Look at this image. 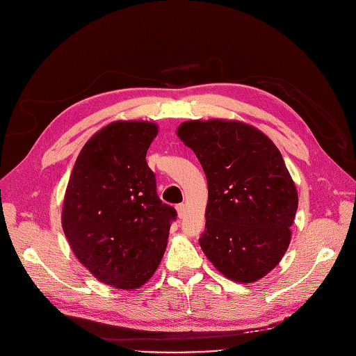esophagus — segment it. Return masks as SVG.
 Listing matches in <instances>:
<instances>
[{
    "label": "esophagus",
    "instance_id": "esophagus-1",
    "mask_svg": "<svg viewBox=\"0 0 356 356\" xmlns=\"http://www.w3.org/2000/svg\"><path fill=\"white\" fill-rule=\"evenodd\" d=\"M186 209H187V207L184 203H179V204H177V213H178V217L179 218H182L186 215Z\"/></svg>",
    "mask_w": 356,
    "mask_h": 356
}]
</instances>
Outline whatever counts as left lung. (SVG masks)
Here are the masks:
<instances>
[{
	"mask_svg": "<svg viewBox=\"0 0 356 356\" xmlns=\"http://www.w3.org/2000/svg\"><path fill=\"white\" fill-rule=\"evenodd\" d=\"M177 135L195 152L208 181L202 251L232 281H258L282 260L298 208L281 152L238 120H190Z\"/></svg>",
	"mask_w": 356,
	"mask_h": 356,
	"instance_id": "obj_1",
	"label": "left lung"
}]
</instances>
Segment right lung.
Returning a JSON list of instances; mask_svg holds the SVG:
<instances>
[{
    "mask_svg": "<svg viewBox=\"0 0 356 356\" xmlns=\"http://www.w3.org/2000/svg\"><path fill=\"white\" fill-rule=\"evenodd\" d=\"M156 123L113 122L75 160L62 207V229L74 255L98 281L132 291L154 275L177 211L156 191L147 149Z\"/></svg>",
    "mask_w": 356,
    "mask_h": 356,
    "instance_id": "right-lung-1",
    "label": "right lung"
}]
</instances>
